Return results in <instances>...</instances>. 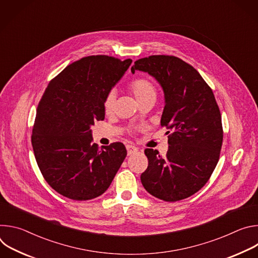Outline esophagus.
Returning a JSON list of instances; mask_svg holds the SVG:
<instances>
[{"instance_id": "34e87169", "label": "esophagus", "mask_w": 258, "mask_h": 258, "mask_svg": "<svg viewBox=\"0 0 258 258\" xmlns=\"http://www.w3.org/2000/svg\"><path fill=\"white\" fill-rule=\"evenodd\" d=\"M126 150H127V155H132L138 151V148L133 145H126Z\"/></svg>"}]
</instances>
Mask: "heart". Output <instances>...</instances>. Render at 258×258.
<instances>
[{"mask_svg": "<svg viewBox=\"0 0 258 258\" xmlns=\"http://www.w3.org/2000/svg\"><path fill=\"white\" fill-rule=\"evenodd\" d=\"M130 91L133 93L137 101L140 103L144 100H147L149 98H155L156 99V89L154 85L147 79H136L134 80L130 86H128ZM115 99H116V94L114 91H110L103 102V108H104V112L106 114H110L114 109V104H115Z\"/></svg>", "mask_w": 258, "mask_h": 258, "instance_id": "obj_1", "label": "heart"}]
</instances>
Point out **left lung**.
Returning <instances> with one entry per match:
<instances>
[{
	"mask_svg": "<svg viewBox=\"0 0 258 258\" xmlns=\"http://www.w3.org/2000/svg\"><path fill=\"white\" fill-rule=\"evenodd\" d=\"M149 73L161 86L165 106L161 125L168 136L165 157L146 149L148 167L141 174L146 191L174 202L198 192L211 176L223 145L222 115L210 87L190 64L174 56L139 59L132 67Z\"/></svg>",
	"mask_w": 258,
	"mask_h": 258,
	"instance_id": "8db88e82",
	"label": "left lung"
}]
</instances>
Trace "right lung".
<instances>
[{
    "mask_svg": "<svg viewBox=\"0 0 258 258\" xmlns=\"http://www.w3.org/2000/svg\"><path fill=\"white\" fill-rule=\"evenodd\" d=\"M133 60L89 56L68 65L53 79L39 105L31 144L46 181L72 200L102 195L126 156L122 143H93L91 126L103 120V102Z\"/></svg>",
    "mask_w": 258,
    "mask_h": 258,
    "instance_id": "right-lung-1",
    "label": "right lung"
}]
</instances>
